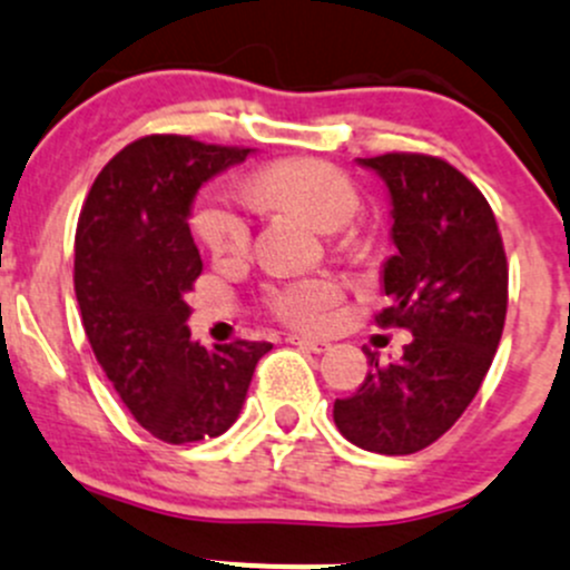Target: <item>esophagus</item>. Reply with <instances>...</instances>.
<instances>
[{"label":"esophagus","instance_id":"obj_1","mask_svg":"<svg viewBox=\"0 0 570 570\" xmlns=\"http://www.w3.org/2000/svg\"><path fill=\"white\" fill-rule=\"evenodd\" d=\"M287 341L293 343V346L298 348H307V352H315V354H324L326 348H330V343L326 341H315V337H302V335H291Z\"/></svg>","mask_w":570,"mask_h":570}]
</instances>
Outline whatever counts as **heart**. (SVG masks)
Wrapping results in <instances>:
<instances>
[{
  "label": "heart",
  "instance_id": "heart-1",
  "mask_svg": "<svg viewBox=\"0 0 570 570\" xmlns=\"http://www.w3.org/2000/svg\"><path fill=\"white\" fill-rule=\"evenodd\" d=\"M257 205L285 207L318 229H337L357 213L352 179L318 160H285L255 174L244 185ZM190 227L216 261L244 257L252 244V222L244 199L233 190L210 188L196 199ZM341 302V287L326 277H302L268 287V304L293 326H321Z\"/></svg>",
  "mask_w": 570,
  "mask_h": 570
}]
</instances>
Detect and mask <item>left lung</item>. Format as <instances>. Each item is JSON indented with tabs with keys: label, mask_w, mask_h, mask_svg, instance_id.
<instances>
[{
	"label": "left lung",
	"mask_w": 570,
	"mask_h": 570,
	"mask_svg": "<svg viewBox=\"0 0 570 570\" xmlns=\"http://www.w3.org/2000/svg\"><path fill=\"white\" fill-rule=\"evenodd\" d=\"M391 194L385 263L387 307L380 326H404L402 360L371 371L348 399H335L346 441L376 454H415L435 443L476 396L507 315V255L482 190L452 163L413 151L357 157Z\"/></svg>",
	"instance_id": "1"
}]
</instances>
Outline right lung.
I'll use <instances>...</instances> for the list:
<instances>
[{"mask_svg":"<svg viewBox=\"0 0 570 570\" xmlns=\"http://www.w3.org/2000/svg\"><path fill=\"white\" fill-rule=\"evenodd\" d=\"M252 149L146 135L94 179L75 238V291L101 371L146 432L194 443L227 432L266 341L205 348L185 326L202 274L194 196Z\"/></svg>","mask_w":570,"mask_h":570,"instance_id":"obj_1","label":"right lung"}]
</instances>
